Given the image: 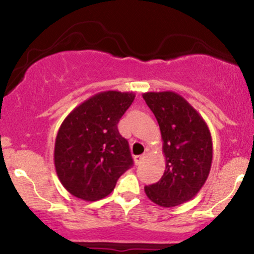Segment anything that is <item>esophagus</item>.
<instances>
[{
    "mask_svg": "<svg viewBox=\"0 0 254 254\" xmlns=\"http://www.w3.org/2000/svg\"><path fill=\"white\" fill-rule=\"evenodd\" d=\"M143 158H145V156H135V158H134V161H135V165L136 166H139V165H141V162L143 161Z\"/></svg>",
    "mask_w": 254,
    "mask_h": 254,
    "instance_id": "obj_1",
    "label": "esophagus"
}]
</instances>
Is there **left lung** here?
<instances>
[{
    "label": "left lung",
    "mask_w": 254,
    "mask_h": 254,
    "mask_svg": "<svg viewBox=\"0 0 254 254\" xmlns=\"http://www.w3.org/2000/svg\"><path fill=\"white\" fill-rule=\"evenodd\" d=\"M142 97L160 125L166 157L162 178L145 187V193L157 205L177 206L193 199L206 182L211 135L201 115L176 92H146Z\"/></svg>",
    "instance_id": "8db88e82"
}]
</instances>
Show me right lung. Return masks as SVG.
Returning a JSON list of instances; mask_svg holds the SVG:
<instances>
[{
	"mask_svg": "<svg viewBox=\"0 0 254 254\" xmlns=\"http://www.w3.org/2000/svg\"><path fill=\"white\" fill-rule=\"evenodd\" d=\"M134 99L132 92H101L76 107L61 124L54 163L61 184L76 198H104L132 166L129 143L118 131V123Z\"/></svg>",
	"mask_w": 254,
	"mask_h": 254,
	"instance_id": "obj_1",
	"label": "right lung"
}]
</instances>
